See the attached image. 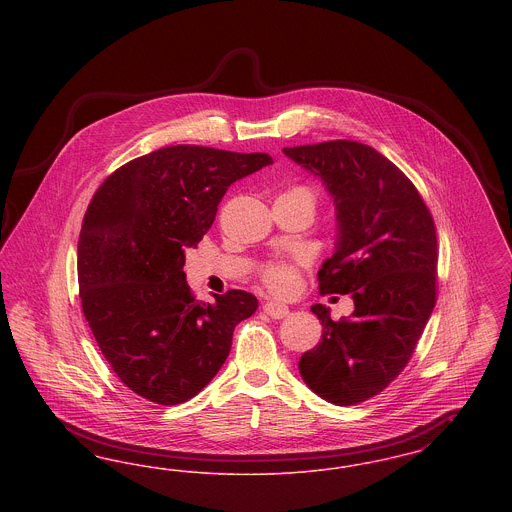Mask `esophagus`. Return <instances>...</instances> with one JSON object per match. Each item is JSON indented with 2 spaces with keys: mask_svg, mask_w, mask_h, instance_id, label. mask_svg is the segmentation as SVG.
Returning <instances> with one entry per match:
<instances>
[{
  "mask_svg": "<svg viewBox=\"0 0 512 512\" xmlns=\"http://www.w3.org/2000/svg\"><path fill=\"white\" fill-rule=\"evenodd\" d=\"M263 311H265L270 318H284L290 313L288 305H284V303H280V301H274V299H267V301H265Z\"/></svg>",
  "mask_w": 512,
  "mask_h": 512,
  "instance_id": "34e87169",
  "label": "esophagus"
}]
</instances>
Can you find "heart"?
<instances>
[{"mask_svg": "<svg viewBox=\"0 0 512 512\" xmlns=\"http://www.w3.org/2000/svg\"><path fill=\"white\" fill-rule=\"evenodd\" d=\"M278 197H293L307 203L313 211L317 207L318 195L315 188L307 184H293ZM307 265V255L293 253L288 259H270L261 267V280L270 292L292 293L299 284V272Z\"/></svg>", "mask_w": 512, "mask_h": 512, "instance_id": "1", "label": "heart"}]
</instances>
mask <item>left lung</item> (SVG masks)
<instances>
[{
    "label": "left lung",
    "mask_w": 512,
    "mask_h": 512,
    "mask_svg": "<svg viewBox=\"0 0 512 512\" xmlns=\"http://www.w3.org/2000/svg\"><path fill=\"white\" fill-rule=\"evenodd\" d=\"M284 153L324 180L338 209V245L318 270V290L355 301L340 320L311 307L322 338L301 355L299 372L322 399L357 405L403 372L434 311L436 224L413 182L374 147L332 140Z\"/></svg>",
    "instance_id": "obj_1"
}]
</instances>
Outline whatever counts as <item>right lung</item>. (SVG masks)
<instances>
[{
    "label": "right lung",
    "mask_w": 512,
    "mask_h": 512,
    "mask_svg": "<svg viewBox=\"0 0 512 512\" xmlns=\"http://www.w3.org/2000/svg\"><path fill=\"white\" fill-rule=\"evenodd\" d=\"M272 163L268 153L161 147L111 172L92 197L78 238L82 311L126 388L178 405L224 365L238 322L257 311L244 290L195 299L184 251L213 226L228 186Z\"/></svg>",
    "instance_id": "add662e5"
}]
</instances>
